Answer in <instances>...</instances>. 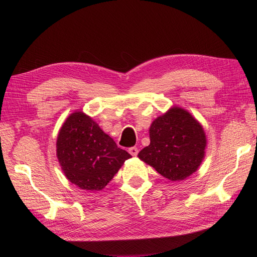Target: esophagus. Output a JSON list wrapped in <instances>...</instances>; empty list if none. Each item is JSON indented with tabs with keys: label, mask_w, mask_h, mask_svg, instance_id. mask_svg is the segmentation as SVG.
I'll return each instance as SVG.
<instances>
[{
	"label": "esophagus",
	"mask_w": 257,
	"mask_h": 257,
	"mask_svg": "<svg viewBox=\"0 0 257 257\" xmlns=\"http://www.w3.org/2000/svg\"><path fill=\"white\" fill-rule=\"evenodd\" d=\"M129 154L130 155H132V156H134V157H136V156H137L138 155V148H137V147H132V148H129Z\"/></svg>",
	"instance_id": "esophagus-1"
}]
</instances>
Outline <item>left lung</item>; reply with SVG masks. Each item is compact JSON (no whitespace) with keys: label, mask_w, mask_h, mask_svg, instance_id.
<instances>
[{"label":"left lung","mask_w":257,"mask_h":257,"mask_svg":"<svg viewBox=\"0 0 257 257\" xmlns=\"http://www.w3.org/2000/svg\"><path fill=\"white\" fill-rule=\"evenodd\" d=\"M150 145L138 157L170 181H181L198 170L204 158L205 133L198 120L173 107L149 129Z\"/></svg>","instance_id":"8db88e82"}]
</instances>
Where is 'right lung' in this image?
<instances>
[{"label":"right lung","mask_w":257,"mask_h":257,"mask_svg":"<svg viewBox=\"0 0 257 257\" xmlns=\"http://www.w3.org/2000/svg\"><path fill=\"white\" fill-rule=\"evenodd\" d=\"M56 152L65 176L78 188L100 191L132 158L84 112L70 114L59 130Z\"/></svg>","instance_id":"1"}]
</instances>
